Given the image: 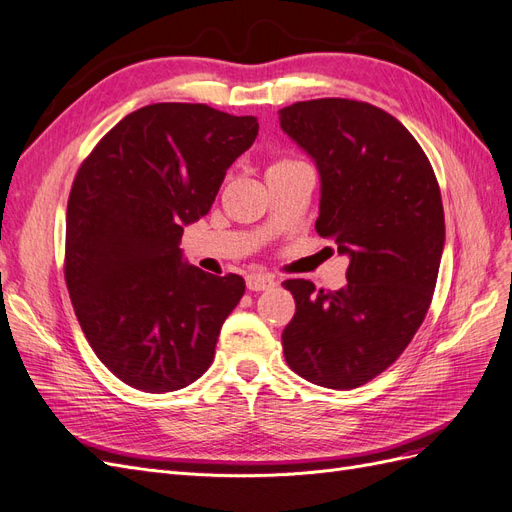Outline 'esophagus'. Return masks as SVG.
Instances as JSON below:
<instances>
[{
    "label": "esophagus",
    "mask_w": 512,
    "mask_h": 512,
    "mask_svg": "<svg viewBox=\"0 0 512 512\" xmlns=\"http://www.w3.org/2000/svg\"><path fill=\"white\" fill-rule=\"evenodd\" d=\"M247 282V288L254 290V292H260V290H269L275 286V280L271 275H265V273H252L245 277Z\"/></svg>",
    "instance_id": "34e87169"
}]
</instances>
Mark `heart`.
Returning a JSON list of instances; mask_svg holds the SVG:
<instances>
[{"label":"heart","instance_id":"obj_1","mask_svg":"<svg viewBox=\"0 0 512 512\" xmlns=\"http://www.w3.org/2000/svg\"><path fill=\"white\" fill-rule=\"evenodd\" d=\"M288 164H294V162H292V160H282V162H275L271 168H282V166H288ZM271 168H269V170H271Z\"/></svg>","mask_w":512,"mask_h":512}]
</instances>
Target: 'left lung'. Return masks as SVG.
<instances>
[{
  "mask_svg": "<svg viewBox=\"0 0 512 512\" xmlns=\"http://www.w3.org/2000/svg\"><path fill=\"white\" fill-rule=\"evenodd\" d=\"M280 128L320 175L318 235L348 256V284L286 280L297 312L282 333L292 371L327 389H356L393 365L421 327L444 250V209L425 151L367 102L307 100Z\"/></svg>",
  "mask_w": 512,
  "mask_h": 512,
  "instance_id": "obj_1",
  "label": "left lung"
}]
</instances>
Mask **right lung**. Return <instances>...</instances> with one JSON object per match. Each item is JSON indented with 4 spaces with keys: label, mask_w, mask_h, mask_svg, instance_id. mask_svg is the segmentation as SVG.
<instances>
[{
    "label": "right lung",
    "mask_w": 512,
    "mask_h": 512,
    "mask_svg": "<svg viewBox=\"0 0 512 512\" xmlns=\"http://www.w3.org/2000/svg\"><path fill=\"white\" fill-rule=\"evenodd\" d=\"M256 134L252 115L149 104L123 117L74 177L66 215L74 314L98 359L132 389H183L213 361L245 282L190 265L179 243Z\"/></svg>",
    "instance_id": "1"
}]
</instances>
